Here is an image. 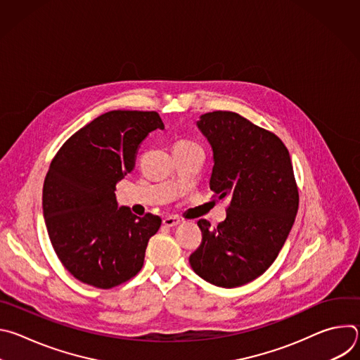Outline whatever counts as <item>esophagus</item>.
<instances>
[{"label":"esophagus","mask_w":360,"mask_h":360,"mask_svg":"<svg viewBox=\"0 0 360 360\" xmlns=\"http://www.w3.org/2000/svg\"><path fill=\"white\" fill-rule=\"evenodd\" d=\"M179 222H181V219H179L178 217H167V218H164V221H162V224H164L165 226H168V228L176 226Z\"/></svg>","instance_id":"1"}]
</instances>
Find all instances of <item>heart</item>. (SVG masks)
<instances>
[{"label": "heart", "mask_w": 360, "mask_h": 360, "mask_svg": "<svg viewBox=\"0 0 360 360\" xmlns=\"http://www.w3.org/2000/svg\"><path fill=\"white\" fill-rule=\"evenodd\" d=\"M179 143H188V142H179Z\"/></svg>", "instance_id": "obj_1"}]
</instances>
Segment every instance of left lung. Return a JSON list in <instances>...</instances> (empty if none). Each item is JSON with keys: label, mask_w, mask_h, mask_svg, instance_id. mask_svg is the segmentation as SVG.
Segmentation results:
<instances>
[{"label": "left lung", "mask_w": 360, "mask_h": 360, "mask_svg": "<svg viewBox=\"0 0 360 360\" xmlns=\"http://www.w3.org/2000/svg\"><path fill=\"white\" fill-rule=\"evenodd\" d=\"M214 153L211 189L228 198L226 219H199L202 243L189 256L196 275L221 288L261 276L276 259L295 222L299 193L289 150L272 132L231 111L199 117Z\"/></svg>", "instance_id": "obj_1"}]
</instances>
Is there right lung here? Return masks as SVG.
I'll return each mask as SVG.
<instances>
[{
    "label": "right lung",
    "instance_id": "right-lung-1",
    "mask_svg": "<svg viewBox=\"0 0 360 360\" xmlns=\"http://www.w3.org/2000/svg\"><path fill=\"white\" fill-rule=\"evenodd\" d=\"M164 129L157 112L110 111L75 132L57 152L42 189L48 236L78 281L110 289L135 276L161 218L118 208L117 184L134 169L139 143Z\"/></svg>",
    "mask_w": 360,
    "mask_h": 360
}]
</instances>
